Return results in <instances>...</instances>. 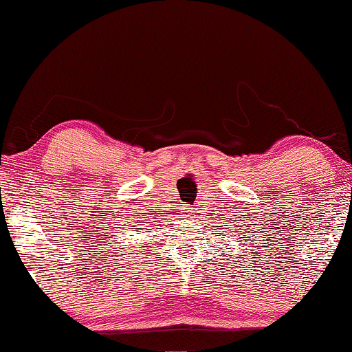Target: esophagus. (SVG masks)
I'll return each instance as SVG.
<instances>
[{
	"label": "esophagus",
	"mask_w": 352,
	"mask_h": 352,
	"mask_svg": "<svg viewBox=\"0 0 352 352\" xmlns=\"http://www.w3.org/2000/svg\"><path fill=\"white\" fill-rule=\"evenodd\" d=\"M187 216H188V217H190V216H192V212H187Z\"/></svg>",
	"instance_id": "34e87169"
}]
</instances>
